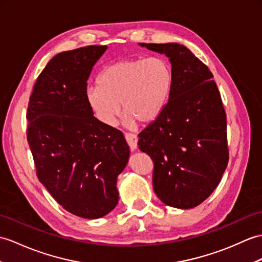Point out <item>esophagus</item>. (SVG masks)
<instances>
[{
  "label": "esophagus",
  "mask_w": 262,
  "mask_h": 262,
  "mask_svg": "<svg viewBox=\"0 0 262 262\" xmlns=\"http://www.w3.org/2000/svg\"><path fill=\"white\" fill-rule=\"evenodd\" d=\"M125 138H126L127 144L129 145L130 149H132V150L136 149V147H137V136L135 135V134L126 133V134H125Z\"/></svg>",
  "instance_id": "1"
}]
</instances>
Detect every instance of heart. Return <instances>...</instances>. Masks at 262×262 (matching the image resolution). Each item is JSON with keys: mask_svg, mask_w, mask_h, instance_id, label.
I'll return each mask as SVG.
<instances>
[{"mask_svg": "<svg viewBox=\"0 0 262 262\" xmlns=\"http://www.w3.org/2000/svg\"><path fill=\"white\" fill-rule=\"evenodd\" d=\"M98 84L87 90V100L101 123L114 126L121 107L127 125L135 121L145 125L154 121L165 107L173 72L160 57L124 59L103 69Z\"/></svg>", "mask_w": 262, "mask_h": 262, "instance_id": "1", "label": "heart"}]
</instances>
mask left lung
I'll return each mask as SVG.
<instances>
[{
  "label": "left lung",
  "instance_id": "1",
  "mask_svg": "<svg viewBox=\"0 0 262 262\" xmlns=\"http://www.w3.org/2000/svg\"><path fill=\"white\" fill-rule=\"evenodd\" d=\"M165 53L173 72L168 101L138 134L154 163L153 188L166 205L192 209L215 190L229 162L227 115L210 69L179 43H139Z\"/></svg>",
  "mask_w": 262,
  "mask_h": 262
}]
</instances>
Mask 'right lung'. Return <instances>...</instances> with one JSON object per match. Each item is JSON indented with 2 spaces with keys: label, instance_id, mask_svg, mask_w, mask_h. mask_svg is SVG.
<instances>
[{
  "label": "right lung",
  "instance_id": "add662e5",
  "mask_svg": "<svg viewBox=\"0 0 262 262\" xmlns=\"http://www.w3.org/2000/svg\"><path fill=\"white\" fill-rule=\"evenodd\" d=\"M106 46L54 56L36 78L27 112V139L36 176L70 213L98 219L118 203L117 176L129 157L119 129L94 116L87 80Z\"/></svg>",
  "mask_w": 262,
  "mask_h": 262
}]
</instances>
